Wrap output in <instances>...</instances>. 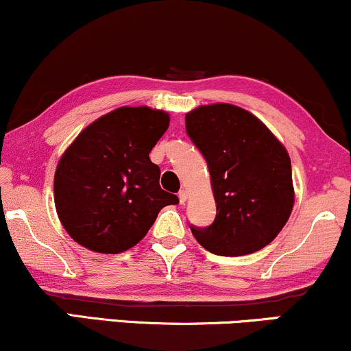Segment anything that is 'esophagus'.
<instances>
[{
  "mask_svg": "<svg viewBox=\"0 0 351 351\" xmlns=\"http://www.w3.org/2000/svg\"><path fill=\"white\" fill-rule=\"evenodd\" d=\"M186 198H189V193H186L185 190H180V192H179V202H180V204H185Z\"/></svg>",
  "mask_w": 351,
  "mask_h": 351,
  "instance_id": "esophagus-1",
  "label": "esophagus"
}]
</instances>
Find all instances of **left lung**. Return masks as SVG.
I'll return each mask as SVG.
<instances>
[{"instance_id":"1","label":"left lung","mask_w":351,"mask_h":351,"mask_svg":"<svg viewBox=\"0 0 351 351\" xmlns=\"http://www.w3.org/2000/svg\"><path fill=\"white\" fill-rule=\"evenodd\" d=\"M192 142L211 176L216 219L190 227L197 242L219 256H243L279 235L293 209L292 165L284 145L247 109L229 103L185 114Z\"/></svg>"}]
</instances>
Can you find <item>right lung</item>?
Wrapping results in <instances>:
<instances>
[{
	"label": "right lung",
	"mask_w": 351,
	"mask_h": 351,
	"mask_svg": "<svg viewBox=\"0 0 351 351\" xmlns=\"http://www.w3.org/2000/svg\"><path fill=\"white\" fill-rule=\"evenodd\" d=\"M166 111L122 106L77 135L54 174V204L62 227L82 247L117 254L140 242L158 213L177 204L159 186L152 152L169 127Z\"/></svg>",
	"instance_id": "obj_1"
}]
</instances>
